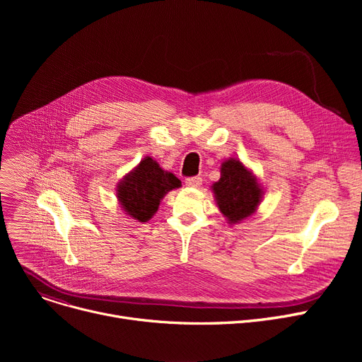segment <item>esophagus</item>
Masks as SVG:
<instances>
[{
  "label": "esophagus",
  "instance_id": "esophagus-1",
  "mask_svg": "<svg viewBox=\"0 0 362 362\" xmlns=\"http://www.w3.org/2000/svg\"><path fill=\"white\" fill-rule=\"evenodd\" d=\"M185 183H186L187 186H191V187H198V186H201V183H202V179H201L199 176L186 177V179H185Z\"/></svg>",
  "mask_w": 362,
  "mask_h": 362
}]
</instances>
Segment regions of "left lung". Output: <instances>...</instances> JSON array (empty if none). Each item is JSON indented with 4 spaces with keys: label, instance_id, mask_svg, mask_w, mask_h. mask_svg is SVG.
<instances>
[{
    "label": "left lung",
    "instance_id": "left-lung-1",
    "mask_svg": "<svg viewBox=\"0 0 362 362\" xmlns=\"http://www.w3.org/2000/svg\"><path fill=\"white\" fill-rule=\"evenodd\" d=\"M213 191L221 213L230 223L250 217L261 199V187L255 177L239 160L221 164V177L214 183Z\"/></svg>",
    "mask_w": 362,
    "mask_h": 362
}]
</instances>
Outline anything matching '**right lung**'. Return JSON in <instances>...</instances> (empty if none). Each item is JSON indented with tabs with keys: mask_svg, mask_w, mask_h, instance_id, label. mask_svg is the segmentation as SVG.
<instances>
[{
	"mask_svg": "<svg viewBox=\"0 0 362 362\" xmlns=\"http://www.w3.org/2000/svg\"><path fill=\"white\" fill-rule=\"evenodd\" d=\"M180 185L175 175L167 173L157 161L146 157L120 183L117 198L130 217L146 221L158 210L161 198Z\"/></svg>",
	"mask_w": 362,
	"mask_h": 362,
	"instance_id": "add662e5",
	"label": "right lung"
}]
</instances>
